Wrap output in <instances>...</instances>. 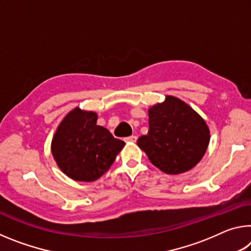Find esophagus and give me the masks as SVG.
<instances>
[{"instance_id":"obj_1","label":"esophagus","mask_w":251,"mask_h":251,"mask_svg":"<svg viewBox=\"0 0 251 251\" xmlns=\"http://www.w3.org/2000/svg\"><path fill=\"white\" fill-rule=\"evenodd\" d=\"M136 141H137V137H136V136H134V135H131V136H129V137H126V138H125V142L135 143Z\"/></svg>"}]
</instances>
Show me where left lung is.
Wrapping results in <instances>:
<instances>
[{"instance_id":"1","label":"left lung","mask_w":251,"mask_h":251,"mask_svg":"<svg viewBox=\"0 0 251 251\" xmlns=\"http://www.w3.org/2000/svg\"><path fill=\"white\" fill-rule=\"evenodd\" d=\"M147 135L138 138V147L151 163L168 175L188 172L201 160L209 145L210 131L196 110L175 96L148 109Z\"/></svg>"}]
</instances>
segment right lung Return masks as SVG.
I'll return each instance as SVG.
<instances>
[{
    "label": "right lung",
    "instance_id": "1",
    "mask_svg": "<svg viewBox=\"0 0 251 251\" xmlns=\"http://www.w3.org/2000/svg\"><path fill=\"white\" fill-rule=\"evenodd\" d=\"M97 114L76 107L59 123L50 151L58 168L76 181H94L108 171L125 143L96 124Z\"/></svg>",
    "mask_w": 251,
    "mask_h": 251
}]
</instances>
